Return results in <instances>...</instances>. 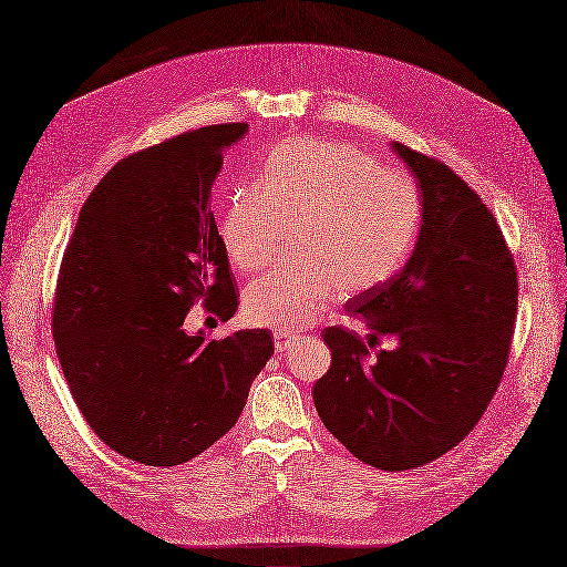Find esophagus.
Instances as JSON below:
<instances>
[{"label":"esophagus","instance_id":"34e87169","mask_svg":"<svg viewBox=\"0 0 567 567\" xmlns=\"http://www.w3.org/2000/svg\"><path fill=\"white\" fill-rule=\"evenodd\" d=\"M298 341H300V334H298V332H290V330H277V332H275V348H277V353H286V350L292 348Z\"/></svg>","mask_w":567,"mask_h":567}]
</instances>
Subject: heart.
<instances>
[{
	"mask_svg": "<svg viewBox=\"0 0 567 567\" xmlns=\"http://www.w3.org/2000/svg\"><path fill=\"white\" fill-rule=\"evenodd\" d=\"M290 224L298 258L245 290L241 309L256 326L307 328L339 292L390 281L415 247L422 196L409 173L353 145L292 138L228 198L219 233L230 262L254 275L277 258Z\"/></svg>",
	"mask_w": 567,
	"mask_h": 567,
	"instance_id": "b5f03b06",
	"label": "heart"
}]
</instances>
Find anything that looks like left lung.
I'll return each instance as SVG.
<instances>
[{
	"label": "left lung",
	"instance_id": "left-lung-1",
	"mask_svg": "<svg viewBox=\"0 0 567 567\" xmlns=\"http://www.w3.org/2000/svg\"><path fill=\"white\" fill-rule=\"evenodd\" d=\"M392 150L417 179V245L390 281L346 305L367 320V339L322 330L332 367L313 385V403L360 462L409 471L464 441L487 411L507 364L519 286L501 226L473 188L434 156L401 143ZM385 333L400 346L369 359Z\"/></svg>",
	"mask_w": 567,
	"mask_h": 567
}]
</instances>
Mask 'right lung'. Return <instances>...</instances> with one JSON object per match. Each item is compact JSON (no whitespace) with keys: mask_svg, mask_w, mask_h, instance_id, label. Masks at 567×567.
Wrapping results in <instances>:
<instances>
[{"mask_svg":"<svg viewBox=\"0 0 567 567\" xmlns=\"http://www.w3.org/2000/svg\"><path fill=\"white\" fill-rule=\"evenodd\" d=\"M249 131L214 124L122 158L80 209L52 305L69 390L94 434L131 462L179 466L217 443L275 353L267 330L186 334L196 302L224 322L239 292L209 207L224 152Z\"/></svg>","mask_w":567,"mask_h":567,"instance_id":"obj_1","label":"right lung"}]
</instances>
